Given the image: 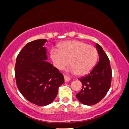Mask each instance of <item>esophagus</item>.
Wrapping results in <instances>:
<instances>
[{
	"label": "esophagus",
	"instance_id": "34e87169",
	"mask_svg": "<svg viewBox=\"0 0 129 129\" xmlns=\"http://www.w3.org/2000/svg\"><path fill=\"white\" fill-rule=\"evenodd\" d=\"M64 79H65V81L66 82H69L70 81V78L68 76H67V75H64Z\"/></svg>",
	"mask_w": 129,
	"mask_h": 129
}]
</instances>
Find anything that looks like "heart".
I'll list each match as a JSON object with an SVG mask.
<instances>
[{
  "label": "heart",
  "instance_id": "b5f03b06",
  "mask_svg": "<svg viewBox=\"0 0 129 129\" xmlns=\"http://www.w3.org/2000/svg\"><path fill=\"white\" fill-rule=\"evenodd\" d=\"M51 59L57 69H62L72 65L69 70L79 76L88 74L93 69L98 59L97 50L94 47L79 41H68L51 50ZM70 61H69V60Z\"/></svg>",
  "mask_w": 129,
  "mask_h": 129
}]
</instances>
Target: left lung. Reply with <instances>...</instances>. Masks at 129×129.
I'll return each instance as SVG.
<instances>
[{"label": "left lung", "mask_w": 129, "mask_h": 129, "mask_svg": "<svg viewBox=\"0 0 129 129\" xmlns=\"http://www.w3.org/2000/svg\"><path fill=\"white\" fill-rule=\"evenodd\" d=\"M100 55L98 63L86 76L79 78L82 88L76 96L83 104L92 106L104 98L109 91L112 81L110 60L99 44L96 45Z\"/></svg>", "instance_id": "1"}]
</instances>
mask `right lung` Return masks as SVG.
Wrapping results in <instances>:
<instances>
[{
    "mask_svg": "<svg viewBox=\"0 0 129 129\" xmlns=\"http://www.w3.org/2000/svg\"><path fill=\"white\" fill-rule=\"evenodd\" d=\"M46 39L28 42L16 58L15 78L17 88L28 101L39 106L50 104L64 82L63 75L46 61Z\"/></svg>",
    "mask_w": 129,
    "mask_h": 129,
    "instance_id": "1",
    "label": "right lung"
}]
</instances>
